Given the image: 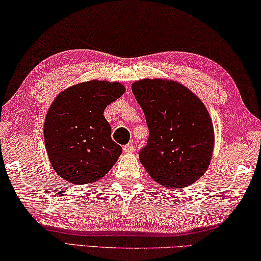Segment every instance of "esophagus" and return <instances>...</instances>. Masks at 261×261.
<instances>
[{"mask_svg": "<svg viewBox=\"0 0 261 261\" xmlns=\"http://www.w3.org/2000/svg\"><path fill=\"white\" fill-rule=\"evenodd\" d=\"M134 150H135V146L133 143H128L126 146H123V151H125V153H133Z\"/></svg>", "mask_w": 261, "mask_h": 261, "instance_id": "obj_1", "label": "esophagus"}]
</instances>
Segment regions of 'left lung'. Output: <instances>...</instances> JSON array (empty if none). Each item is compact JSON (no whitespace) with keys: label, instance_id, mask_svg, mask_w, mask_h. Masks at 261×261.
<instances>
[{"label":"left lung","instance_id":"obj_1","mask_svg":"<svg viewBox=\"0 0 261 261\" xmlns=\"http://www.w3.org/2000/svg\"><path fill=\"white\" fill-rule=\"evenodd\" d=\"M146 118L149 138L140 161L156 182L190 186L206 171L214 150V127L203 102L187 87L162 79L132 85Z\"/></svg>","mask_w":261,"mask_h":261}]
</instances>
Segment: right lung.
<instances>
[{
  "label": "right lung",
  "mask_w": 261,
  "mask_h": 261,
  "mask_svg": "<svg viewBox=\"0 0 261 261\" xmlns=\"http://www.w3.org/2000/svg\"><path fill=\"white\" fill-rule=\"evenodd\" d=\"M119 83L91 80L63 91L52 102L44 122V140L51 166L73 184L91 183L105 176L122 153L111 138L103 111L119 99Z\"/></svg>",
  "instance_id": "right-lung-1"
}]
</instances>
